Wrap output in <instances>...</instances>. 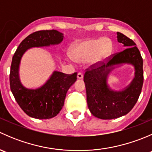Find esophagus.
<instances>
[{"label":"esophagus","mask_w":152,"mask_h":152,"mask_svg":"<svg viewBox=\"0 0 152 152\" xmlns=\"http://www.w3.org/2000/svg\"><path fill=\"white\" fill-rule=\"evenodd\" d=\"M82 78H83V75H82V73H79L77 74V79H82Z\"/></svg>","instance_id":"34e87169"}]
</instances>
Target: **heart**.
<instances>
[{"instance_id":"obj_1","label":"heart","mask_w":152,"mask_h":152,"mask_svg":"<svg viewBox=\"0 0 152 152\" xmlns=\"http://www.w3.org/2000/svg\"><path fill=\"white\" fill-rule=\"evenodd\" d=\"M112 50L113 42L109 37L91 38L76 44L67 58L71 62H87L90 66H97L111 54Z\"/></svg>"}]
</instances>
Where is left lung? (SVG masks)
I'll list each match as a JSON object with an SVG mask.
<instances>
[{"label": "left lung", "instance_id": "8db88e82", "mask_svg": "<svg viewBox=\"0 0 152 152\" xmlns=\"http://www.w3.org/2000/svg\"><path fill=\"white\" fill-rule=\"evenodd\" d=\"M117 39L127 48L115 53L107 63L88 70L84 76L89 110L93 116L104 120L129 113L137 102L143 83L142 59L136 44L121 32H117ZM124 64L134 67V78L123 89L115 90L108 85V76L115 68Z\"/></svg>", "mask_w": 152, "mask_h": 152}]
</instances>
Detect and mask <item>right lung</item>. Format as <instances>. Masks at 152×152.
Segmentation results:
<instances>
[{"label": "right lung", "instance_id": "1", "mask_svg": "<svg viewBox=\"0 0 152 152\" xmlns=\"http://www.w3.org/2000/svg\"><path fill=\"white\" fill-rule=\"evenodd\" d=\"M63 38V34L56 30L36 31L20 42L12 57L10 76L11 90L20 108L34 118L48 119L57 115L64 106L67 90L76 81L77 73L66 75L54 70L42 86L28 88L23 85L20 78L21 59L28 49L59 45Z\"/></svg>", "mask_w": 152, "mask_h": 152}]
</instances>
